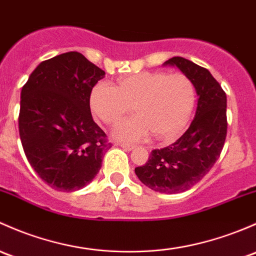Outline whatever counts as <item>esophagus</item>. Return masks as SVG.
Instances as JSON below:
<instances>
[{"mask_svg":"<svg viewBox=\"0 0 256 256\" xmlns=\"http://www.w3.org/2000/svg\"><path fill=\"white\" fill-rule=\"evenodd\" d=\"M119 146L121 147V148H124L126 150H132L134 148H135V146H134V144H119Z\"/></svg>","mask_w":256,"mask_h":256,"instance_id":"esophagus-1","label":"esophagus"}]
</instances>
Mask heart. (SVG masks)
Here are the masks:
<instances>
[{"instance_id": "b5f03b06", "label": "heart", "mask_w": 256, "mask_h": 256, "mask_svg": "<svg viewBox=\"0 0 256 256\" xmlns=\"http://www.w3.org/2000/svg\"><path fill=\"white\" fill-rule=\"evenodd\" d=\"M195 99V87L186 74L144 71L121 77L118 86L98 82L90 92V106L106 124L119 122L134 106L136 116L121 121L112 136L138 142L152 134L157 140L179 136L190 119Z\"/></svg>"}]
</instances>
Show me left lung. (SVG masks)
<instances>
[{"instance_id":"left-lung-1","label":"left lung","mask_w":256,"mask_h":256,"mask_svg":"<svg viewBox=\"0 0 256 256\" xmlns=\"http://www.w3.org/2000/svg\"><path fill=\"white\" fill-rule=\"evenodd\" d=\"M164 66H176L192 80L198 108L185 134L170 146L153 150L136 176L146 186L163 194L189 190L218 160L227 136V96L208 70L184 58H169Z\"/></svg>"}]
</instances>
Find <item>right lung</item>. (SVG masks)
Masks as SVG:
<instances>
[{"label": "right lung", "instance_id": "obj_1", "mask_svg": "<svg viewBox=\"0 0 256 256\" xmlns=\"http://www.w3.org/2000/svg\"><path fill=\"white\" fill-rule=\"evenodd\" d=\"M104 76L82 54L70 51L38 64L22 88V146L52 189L70 192L90 184L112 147L90 106V92Z\"/></svg>", "mask_w": 256, "mask_h": 256}]
</instances>
